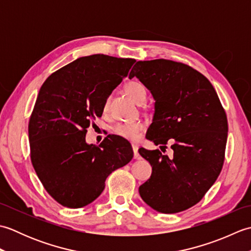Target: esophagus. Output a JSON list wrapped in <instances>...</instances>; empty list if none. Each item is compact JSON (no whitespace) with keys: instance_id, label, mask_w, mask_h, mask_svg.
<instances>
[{"instance_id":"1","label":"esophagus","mask_w":251,"mask_h":251,"mask_svg":"<svg viewBox=\"0 0 251 251\" xmlns=\"http://www.w3.org/2000/svg\"><path fill=\"white\" fill-rule=\"evenodd\" d=\"M132 151H134V158H139V153H138V146L132 145Z\"/></svg>"}]
</instances>
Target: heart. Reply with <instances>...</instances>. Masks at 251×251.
Returning <instances> with one entry per match:
<instances>
[{
	"mask_svg": "<svg viewBox=\"0 0 251 251\" xmlns=\"http://www.w3.org/2000/svg\"><path fill=\"white\" fill-rule=\"evenodd\" d=\"M125 90L130 97L137 102H143L147 98V89L145 85L138 81H130L125 85ZM110 103V97H108L104 101L103 109H108ZM145 129V124L141 121L136 122H125V123H117L113 127V132L123 139L129 141L139 140L141 131Z\"/></svg>",
	"mask_w": 251,
	"mask_h": 251,
	"instance_id": "1",
	"label": "heart"
}]
</instances>
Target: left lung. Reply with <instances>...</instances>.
Listing matches in <instances>:
<instances>
[{
    "mask_svg": "<svg viewBox=\"0 0 251 251\" xmlns=\"http://www.w3.org/2000/svg\"><path fill=\"white\" fill-rule=\"evenodd\" d=\"M155 99L147 138L174 155L140 148L152 175L139 186L141 199L162 214H177L196 205L215 183L225 163L227 119L207 77L182 62L138 61L129 73Z\"/></svg>",
    "mask_w": 251,
    "mask_h": 251,
    "instance_id": "left-lung-1",
    "label": "left lung"
}]
</instances>
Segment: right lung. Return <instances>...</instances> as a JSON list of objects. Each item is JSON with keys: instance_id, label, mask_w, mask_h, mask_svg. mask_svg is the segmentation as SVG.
Returning a JSON list of instances; mask_svg holds the SVG:
<instances>
[{"instance_id": "1", "label": "right lung", "mask_w": 251, "mask_h": 251, "mask_svg": "<svg viewBox=\"0 0 251 251\" xmlns=\"http://www.w3.org/2000/svg\"><path fill=\"white\" fill-rule=\"evenodd\" d=\"M135 62L102 54L82 57L42 85L29 121L30 156L44 189L60 205L90 204L108 176L134 156L129 142L119 136L109 135L98 147L87 145L85 136Z\"/></svg>"}]
</instances>
